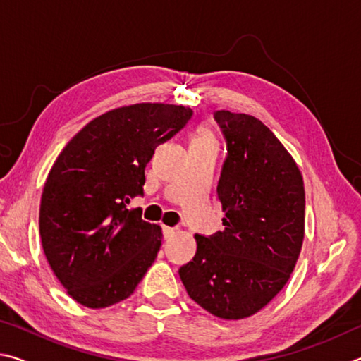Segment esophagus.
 I'll return each instance as SVG.
<instances>
[{
    "label": "esophagus",
    "mask_w": 361,
    "mask_h": 361,
    "mask_svg": "<svg viewBox=\"0 0 361 361\" xmlns=\"http://www.w3.org/2000/svg\"><path fill=\"white\" fill-rule=\"evenodd\" d=\"M162 232H164V237H166V239H170V237L175 235L176 229H175V228H169V226H164Z\"/></svg>",
    "instance_id": "esophagus-1"
}]
</instances>
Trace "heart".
Returning <instances> with one entry per match:
<instances>
[{
  "mask_svg": "<svg viewBox=\"0 0 361 361\" xmlns=\"http://www.w3.org/2000/svg\"><path fill=\"white\" fill-rule=\"evenodd\" d=\"M191 145H216V143L212 130L207 129V127H200V129H197V132L192 135Z\"/></svg>",
  "mask_w": 361,
  "mask_h": 361,
  "instance_id": "1",
  "label": "heart"
}]
</instances>
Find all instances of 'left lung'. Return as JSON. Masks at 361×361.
Wrapping results in <instances>:
<instances>
[{
  "label": "left lung",
  "mask_w": 361,
  "mask_h": 361,
  "mask_svg": "<svg viewBox=\"0 0 361 361\" xmlns=\"http://www.w3.org/2000/svg\"><path fill=\"white\" fill-rule=\"evenodd\" d=\"M228 145L218 183L224 231L195 234L197 252L180 269L189 298L224 320L267 305L288 282L304 240L305 194L295 159L255 116L215 113Z\"/></svg>",
  "instance_id": "1"
}]
</instances>
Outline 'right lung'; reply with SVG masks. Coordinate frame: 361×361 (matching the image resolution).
<instances>
[{
	"instance_id": "obj_1",
	"label": "right lung",
	"mask_w": 361,
	"mask_h": 361,
	"mask_svg": "<svg viewBox=\"0 0 361 361\" xmlns=\"http://www.w3.org/2000/svg\"><path fill=\"white\" fill-rule=\"evenodd\" d=\"M191 116V108L167 103L114 108L56 159L41 195L39 234L49 266L76 302L103 309L124 301L154 262L161 226L126 204L143 194L156 146Z\"/></svg>"
}]
</instances>
